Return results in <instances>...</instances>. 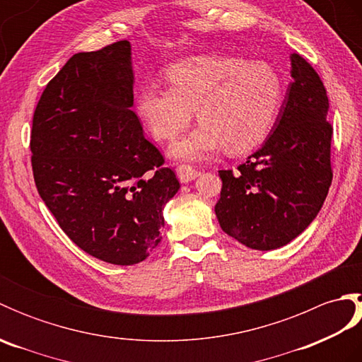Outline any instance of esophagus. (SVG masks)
Returning a JSON list of instances; mask_svg holds the SVG:
<instances>
[{
	"label": "esophagus",
	"instance_id": "1",
	"mask_svg": "<svg viewBox=\"0 0 362 362\" xmlns=\"http://www.w3.org/2000/svg\"><path fill=\"white\" fill-rule=\"evenodd\" d=\"M177 175H179L180 182L187 183V182L194 180L196 177L199 175V171L196 169V166L183 163V165H179V166H177Z\"/></svg>",
	"mask_w": 362,
	"mask_h": 362
}]
</instances>
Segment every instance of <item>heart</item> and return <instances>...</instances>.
<instances>
[{
  "label": "heart",
  "instance_id": "b5f03b06",
  "mask_svg": "<svg viewBox=\"0 0 362 362\" xmlns=\"http://www.w3.org/2000/svg\"><path fill=\"white\" fill-rule=\"evenodd\" d=\"M171 87L157 83L136 96L138 117L158 141H169L193 121V134L171 146L180 158H197L224 146L230 153L255 148L271 132L281 105V79L267 62L235 56H196L166 70Z\"/></svg>",
  "mask_w": 362,
  "mask_h": 362
}]
</instances>
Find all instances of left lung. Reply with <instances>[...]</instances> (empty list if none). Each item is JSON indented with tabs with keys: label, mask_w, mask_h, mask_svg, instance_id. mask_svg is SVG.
<instances>
[{
	"label": "left lung",
	"mask_w": 362,
	"mask_h": 362,
	"mask_svg": "<svg viewBox=\"0 0 362 362\" xmlns=\"http://www.w3.org/2000/svg\"><path fill=\"white\" fill-rule=\"evenodd\" d=\"M291 66L292 81L271 135L238 171H219V226L255 250L281 247L302 233L333 180V126L324 82L298 52L291 54Z\"/></svg>",
	"instance_id": "obj_1"
}]
</instances>
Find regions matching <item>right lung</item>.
I'll return each instance as SVG.
<instances>
[{
	"label": "right lung",
	"mask_w": 362,
	"mask_h": 362,
	"mask_svg": "<svg viewBox=\"0 0 362 362\" xmlns=\"http://www.w3.org/2000/svg\"><path fill=\"white\" fill-rule=\"evenodd\" d=\"M134 105L130 43L78 52L48 82L30 130L38 194L88 255L130 266L161 241L180 183L146 140Z\"/></svg>",
	"instance_id": "obj_1"
}]
</instances>
